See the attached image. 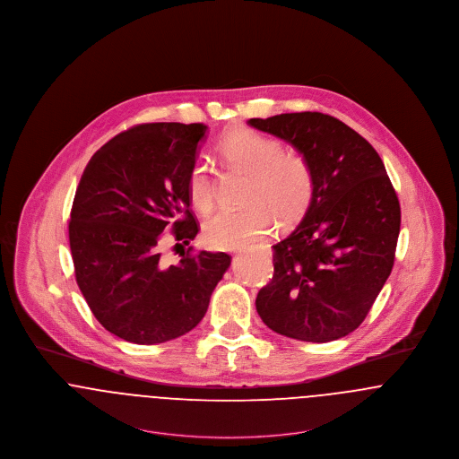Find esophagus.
I'll return each mask as SVG.
<instances>
[{"mask_svg": "<svg viewBox=\"0 0 459 459\" xmlns=\"http://www.w3.org/2000/svg\"><path fill=\"white\" fill-rule=\"evenodd\" d=\"M264 249H265V247H264Z\"/></svg>", "mask_w": 459, "mask_h": 459, "instance_id": "1", "label": "esophagus"}]
</instances>
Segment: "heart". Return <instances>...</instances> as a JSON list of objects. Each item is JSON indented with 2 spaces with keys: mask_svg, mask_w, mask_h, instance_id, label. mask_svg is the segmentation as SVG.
Instances as JSON below:
<instances>
[{
  "mask_svg": "<svg viewBox=\"0 0 459 459\" xmlns=\"http://www.w3.org/2000/svg\"><path fill=\"white\" fill-rule=\"evenodd\" d=\"M220 152L225 161L251 173L243 210H221L203 227L204 243L215 249H241L265 238L275 227V218L293 223L310 206L316 177L308 160L284 149L282 142L238 130L227 136ZM192 206L208 213L215 203V187L208 164L195 162L187 177Z\"/></svg>",
  "mask_w": 459,
  "mask_h": 459,
  "instance_id": "heart-1",
  "label": "heart"
}]
</instances>
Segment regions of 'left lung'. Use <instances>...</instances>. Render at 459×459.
<instances>
[{
    "instance_id": "1",
    "label": "left lung",
    "mask_w": 459,
    "mask_h": 459,
    "mask_svg": "<svg viewBox=\"0 0 459 459\" xmlns=\"http://www.w3.org/2000/svg\"><path fill=\"white\" fill-rule=\"evenodd\" d=\"M312 164L316 189L297 229L273 244V275L256 297L272 331L325 343L371 310L395 260L401 204L373 145L323 112L249 119Z\"/></svg>"
}]
</instances>
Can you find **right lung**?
Listing matches in <instances>:
<instances>
[{
	"instance_id": "add662e5",
	"label": "right lung",
	"mask_w": 459,
	"mask_h": 459,
	"mask_svg": "<svg viewBox=\"0 0 459 459\" xmlns=\"http://www.w3.org/2000/svg\"><path fill=\"white\" fill-rule=\"evenodd\" d=\"M208 126L145 123L114 136L82 171L69 244L76 282L95 319L136 345L178 338L204 317L230 265L227 253L162 260V232L189 246L199 232L187 177Z\"/></svg>"
}]
</instances>
